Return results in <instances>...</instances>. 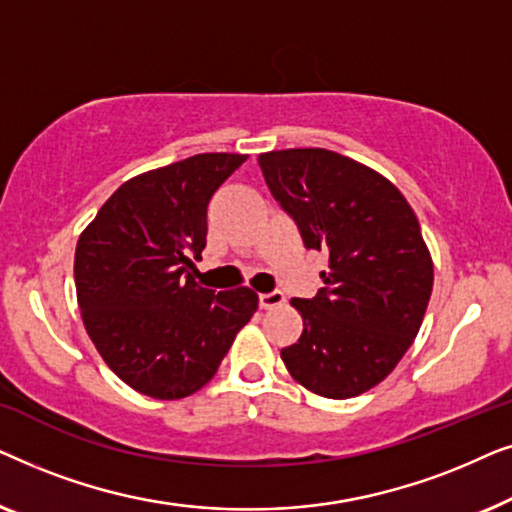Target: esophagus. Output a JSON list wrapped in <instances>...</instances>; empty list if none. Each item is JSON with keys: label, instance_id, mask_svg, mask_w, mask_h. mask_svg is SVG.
Here are the masks:
<instances>
[{"label": "esophagus", "instance_id": "esophagus-1", "mask_svg": "<svg viewBox=\"0 0 512 512\" xmlns=\"http://www.w3.org/2000/svg\"><path fill=\"white\" fill-rule=\"evenodd\" d=\"M284 300H286L284 291L275 289V291H270V293H261V296H258V305H261L263 310H275V307L284 305Z\"/></svg>", "mask_w": 512, "mask_h": 512}]
</instances>
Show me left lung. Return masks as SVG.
I'll use <instances>...</instances> for the list:
<instances>
[{
    "mask_svg": "<svg viewBox=\"0 0 512 512\" xmlns=\"http://www.w3.org/2000/svg\"><path fill=\"white\" fill-rule=\"evenodd\" d=\"M258 165L305 247L328 251L317 296L291 300L305 328L282 359L314 394L359 396L403 359L429 305L433 263L417 216L391 181L335 151H270Z\"/></svg>",
    "mask_w": 512,
    "mask_h": 512,
    "instance_id": "8db88e82",
    "label": "left lung"
}]
</instances>
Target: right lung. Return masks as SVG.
<instances>
[{
    "label": "right lung",
    "instance_id": "1",
    "mask_svg": "<svg viewBox=\"0 0 512 512\" xmlns=\"http://www.w3.org/2000/svg\"><path fill=\"white\" fill-rule=\"evenodd\" d=\"M242 153H198L125 181L76 244L74 282L104 363L139 394L174 401L212 380L258 296L198 286L207 205Z\"/></svg>",
    "mask_w": 512,
    "mask_h": 512
}]
</instances>
